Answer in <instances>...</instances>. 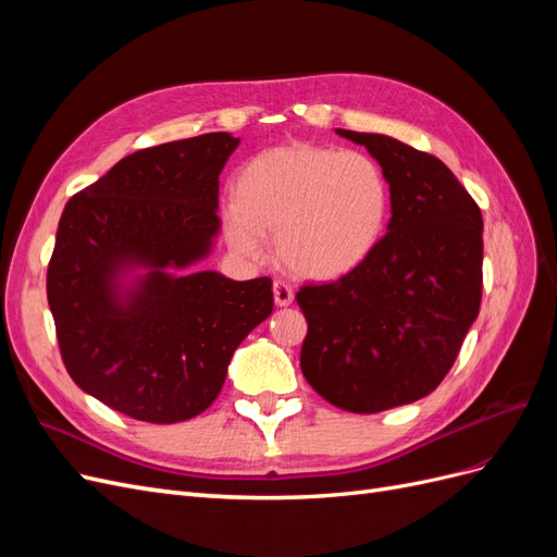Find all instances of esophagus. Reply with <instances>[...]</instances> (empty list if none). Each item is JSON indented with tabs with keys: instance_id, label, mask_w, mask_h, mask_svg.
Segmentation results:
<instances>
[{
	"instance_id": "1",
	"label": "esophagus",
	"mask_w": 557,
	"mask_h": 557,
	"mask_svg": "<svg viewBox=\"0 0 557 557\" xmlns=\"http://www.w3.org/2000/svg\"><path fill=\"white\" fill-rule=\"evenodd\" d=\"M293 299H295V293H293L290 285L283 283V281H274V301H276V307H290Z\"/></svg>"
}]
</instances>
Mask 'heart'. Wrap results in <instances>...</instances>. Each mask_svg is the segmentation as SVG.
Masks as SVG:
<instances>
[{
	"mask_svg": "<svg viewBox=\"0 0 557 557\" xmlns=\"http://www.w3.org/2000/svg\"><path fill=\"white\" fill-rule=\"evenodd\" d=\"M225 239L244 258L274 256L288 272L330 281L358 269L381 242L391 190L381 166L358 150L290 141L252 158L234 181Z\"/></svg>",
	"mask_w": 557,
	"mask_h": 557,
	"instance_id": "b5f03b06",
	"label": "heart"
}]
</instances>
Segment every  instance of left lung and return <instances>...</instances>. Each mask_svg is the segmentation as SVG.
I'll use <instances>...</instances> for the list:
<instances>
[{"instance_id": "1", "label": "left lung", "mask_w": 557, "mask_h": 557, "mask_svg": "<svg viewBox=\"0 0 557 557\" xmlns=\"http://www.w3.org/2000/svg\"><path fill=\"white\" fill-rule=\"evenodd\" d=\"M364 146L391 185V223L339 281L305 285L301 374L350 413H379L430 395L479 315L483 218L448 166L385 134L336 129Z\"/></svg>"}]
</instances>
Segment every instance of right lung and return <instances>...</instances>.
Returning <instances> with one entry per match:
<instances>
[{"mask_svg":"<svg viewBox=\"0 0 557 557\" xmlns=\"http://www.w3.org/2000/svg\"><path fill=\"white\" fill-rule=\"evenodd\" d=\"M227 132L144 148L62 211L46 293L66 372L146 423H181L221 393L234 350L274 309L272 278L195 272L221 232Z\"/></svg>","mask_w":557,"mask_h":557,"instance_id":"right-lung-1","label":"right lung"}]
</instances>
